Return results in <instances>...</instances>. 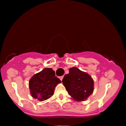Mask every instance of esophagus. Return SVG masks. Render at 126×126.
Here are the masks:
<instances>
[{
  "instance_id": "esophagus-1",
  "label": "esophagus",
  "mask_w": 126,
  "mask_h": 126,
  "mask_svg": "<svg viewBox=\"0 0 126 126\" xmlns=\"http://www.w3.org/2000/svg\"><path fill=\"white\" fill-rule=\"evenodd\" d=\"M63 77H64V76H61V77H59V79H60L61 80H62Z\"/></svg>"
}]
</instances>
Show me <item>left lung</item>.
<instances>
[{
    "mask_svg": "<svg viewBox=\"0 0 126 126\" xmlns=\"http://www.w3.org/2000/svg\"><path fill=\"white\" fill-rule=\"evenodd\" d=\"M62 83L71 96L77 101H83L93 93L94 82L91 77L77 67L69 68Z\"/></svg>",
    "mask_w": 126,
    "mask_h": 126,
    "instance_id": "left-lung-1",
    "label": "left lung"
}]
</instances>
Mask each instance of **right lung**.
Listing matches in <instances>:
<instances>
[{"instance_id":"add662e5","label":"right lung","mask_w":126,"mask_h":126,"mask_svg":"<svg viewBox=\"0 0 126 126\" xmlns=\"http://www.w3.org/2000/svg\"><path fill=\"white\" fill-rule=\"evenodd\" d=\"M61 82L52 68H44L34 74L29 80L32 96L41 101L49 98L54 94L55 87Z\"/></svg>"}]
</instances>
